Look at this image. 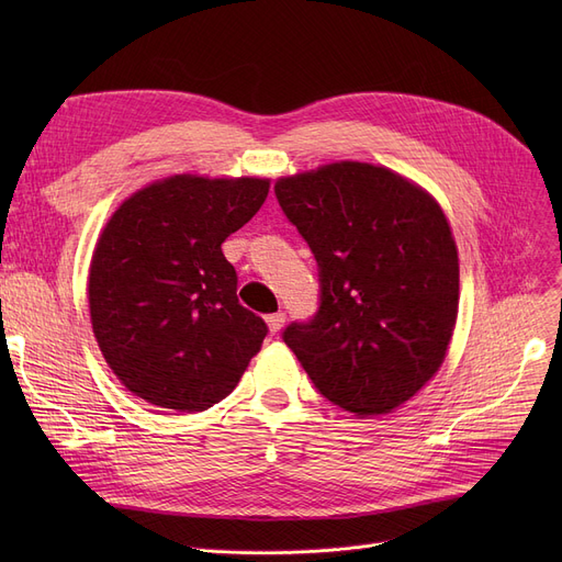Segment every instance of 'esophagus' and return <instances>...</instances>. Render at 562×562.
I'll return each instance as SVG.
<instances>
[{
  "label": "esophagus",
  "mask_w": 562,
  "mask_h": 562,
  "mask_svg": "<svg viewBox=\"0 0 562 562\" xmlns=\"http://www.w3.org/2000/svg\"><path fill=\"white\" fill-rule=\"evenodd\" d=\"M266 323H269L271 333H280V330L284 328V323H286V314H284V312H276V314H269V316H266Z\"/></svg>",
  "instance_id": "obj_1"
}]
</instances>
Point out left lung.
<instances>
[{
	"label": "left lung",
	"instance_id": "left-lung-1",
	"mask_svg": "<svg viewBox=\"0 0 562 562\" xmlns=\"http://www.w3.org/2000/svg\"><path fill=\"white\" fill-rule=\"evenodd\" d=\"M276 198L318 266V310L289 323L284 344L341 409H396L437 373L456 328L445 212L405 177L358 161L284 177Z\"/></svg>",
	"mask_w": 562,
	"mask_h": 562
}]
</instances>
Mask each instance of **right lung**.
Masks as SVG:
<instances>
[{
    "mask_svg": "<svg viewBox=\"0 0 562 562\" xmlns=\"http://www.w3.org/2000/svg\"><path fill=\"white\" fill-rule=\"evenodd\" d=\"M269 195V180L175 175L140 189L106 223L88 276L102 356L138 398L177 412L223 401L266 323L236 299L221 246Z\"/></svg>",
    "mask_w": 562,
    "mask_h": 562,
    "instance_id": "1",
    "label": "right lung"
}]
</instances>
